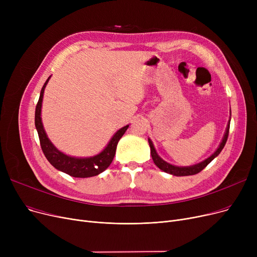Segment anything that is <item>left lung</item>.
Here are the masks:
<instances>
[{
  "instance_id": "obj_1",
  "label": "left lung",
  "mask_w": 257,
  "mask_h": 257,
  "mask_svg": "<svg viewBox=\"0 0 257 257\" xmlns=\"http://www.w3.org/2000/svg\"><path fill=\"white\" fill-rule=\"evenodd\" d=\"M230 119H231V109H230V117H229V120H228V124H227V127H226V130H225V133H224V137L222 139V142L220 143L218 149L215 150L209 157H207L206 159H204L203 161H201V163L199 164H196V165H193V166H188V167H178V166H174V165H171L169 163H167L166 160H164L163 158H161L156 150H155V147L152 143V141L150 139H148V142H149V145H150V149H151V156H152V159L154 161V164L161 170L164 171L168 174H171V175H174V176H190V175H195V174H198L199 172H201L202 170H203L209 163H211V160L214 159L215 157H217L221 151L223 150V148L227 142V139H228V133H229V126H230Z\"/></svg>"
}]
</instances>
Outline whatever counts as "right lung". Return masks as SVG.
<instances>
[{
	"label": "right lung",
	"mask_w": 257,
	"mask_h": 257,
	"mask_svg": "<svg viewBox=\"0 0 257 257\" xmlns=\"http://www.w3.org/2000/svg\"><path fill=\"white\" fill-rule=\"evenodd\" d=\"M50 78L51 76L47 79L46 83L42 88V91H40L39 100L37 102L35 109V127L38 133V138L43 152L49 163L54 168L67 175H70L72 177L88 178L92 176H97V175L104 172L112 163L113 157L115 155L117 143L120 140V138L124 136V133L128 129L129 125H126L123 128L118 129L113 134V137L110 139V141L108 142L107 146L97 155L89 157H75L66 155L65 153L58 150L50 141L42 121V106L44 92Z\"/></svg>",
	"instance_id": "obj_1"
}]
</instances>
